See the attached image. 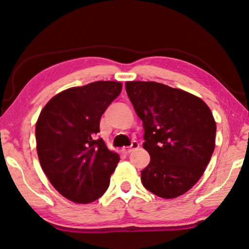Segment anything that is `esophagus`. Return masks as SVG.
Returning a JSON list of instances; mask_svg holds the SVG:
<instances>
[{
    "instance_id": "1",
    "label": "esophagus",
    "mask_w": 249,
    "mask_h": 249,
    "mask_svg": "<svg viewBox=\"0 0 249 249\" xmlns=\"http://www.w3.org/2000/svg\"><path fill=\"white\" fill-rule=\"evenodd\" d=\"M137 148H139V143L137 142H132L130 147H124V148H122V151H124V154H129V153H131L132 150H135Z\"/></svg>"
}]
</instances>
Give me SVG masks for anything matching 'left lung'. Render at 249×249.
I'll return each instance as SVG.
<instances>
[{
	"label": "left lung",
	"mask_w": 249,
	"mask_h": 249,
	"mask_svg": "<svg viewBox=\"0 0 249 249\" xmlns=\"http://www.w3.org/2000/svg\"><path fill=\"white\" fill-rule=\"evenodd\" d=\"M125 91L142 121L150 161L142 185L163 199L187 192L203 175L214 150L217 125L202 100L156 82L125 83Z\"/></svg>",
	"instance_id": "8db88e82"
}]
</instances>
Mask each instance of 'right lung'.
<instances>
[{"label": "right lung", "instance_id": "1", "mask_svg": "<svg viewBox=\"0 0 249 249\" xmlns=\"http://www.w3.org/2000/svg\"><path fill=\"white\" fill-rule=\"evenodd\" d=\"M120 82L99 81L58 93L46 104L36 124L42 171L66 199L89 203L104 194L120 160L107 149L100 120L120 94Z\"/></svg>", "mask_w": 249, "mask_h": 249}]
</instances>
